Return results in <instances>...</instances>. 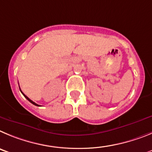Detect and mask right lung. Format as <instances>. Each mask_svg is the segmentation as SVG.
Here are the masks:
<instances>
[{"mask_svg": "<svg viewBox=\"0 0 152 152\" xmlns=\"http://www.w3.org/2000/svg\"><path fill=\"white\" fill-rule=\"evenodd\" d=\"M20 91H21V92H22V93H23V91H21V89H20ZM23 95H24V96H25V98H26V99H27V100H28V102H31V103H32V104H34V105H35V106H39V104H36V103H35V102H32V100H31V99H29V98H28V97H27V96H26V95H24V94H23Z\"/></svg>", "mask_w": 152, "mask_h": 152, "instance_id": "right-lung-1", "label": "right lung"}]
</instances>
